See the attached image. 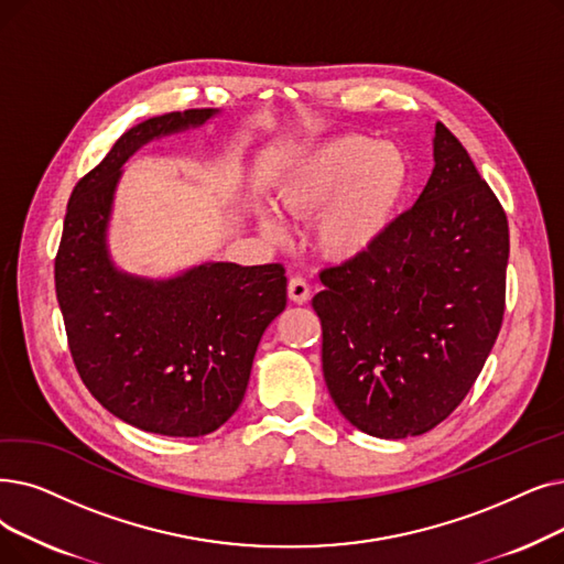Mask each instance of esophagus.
Instances as JSON below:
<instances>
[{
  "label": "esophagus",
  "mask_w": 564,
  "mask_h": 564,
  "mask_svg": "<svg viewBox=\"0 0 564 564\" xmlns=\"http://www.w3.org/2000/svg\"><path fill=\"white\" fill-rule=\"evenodd\" d=\"M288 297H290V302H295V304H306L311 300L308 283L304 279H300V276L290 279V283H288Z\"/></svg>",
  "instance_id": "1"
}]
</instances>
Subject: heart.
<instances>
[{
  "label": "heart",
  "mask_w": 564,
  "mask_h": 564,
  "mask_svg": "<svg viewBox=\"0 0 564 564\" xmlns=\"http://www.w3.org/2000/svg\"><path fill=\"white\" fill-rule=\"evenodd\" d=\"M408 182L410 165L397 144L340 135L288 163L274 184V198L292 216H315L311 247L317 256L350 264L384 239ZM260 228L272 237L281 232L269 212H260Z\"/></svg>",
  "instance_id": "heart-1"
}]
</instances>
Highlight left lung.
Segmentation results:
<instances>
[{"label":"left lung","instance_id":"8db88e82","mask_svg":"<svg viewBox=\"0 0 564 564\" xmlns=\"http://www.w3.org/2000/svg\"><path fill=\"white\" fill-rule=\"evenodd\" d=\"M433 173L378 247L321 272L329 394L359 431L401 440L437 426L465 399L505 313L509 228L465 147L433 131Z\"/></svg>","mask_w":564,"mask_h":564}]
</instances>
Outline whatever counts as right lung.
<instances>
[{
    "mask_svg": "<svg viewBox=\"0 0 564 564\" xmlns=\"http://www.w3.org/2000/svg\"><path fill=\"white\" fill-rule=\"evenodd\" d=\"M218 112H167L121 135L73 188L55 260L57 302L85 387L121 422L170 437H200L232 417L258 343L285 308L281 264L203 262L147 279L110 258L121 165L142 144L198 129Z\"/></svg>",
    "mask_w": 564,
    "mask_h": 564,
    "instance_id": "add662e5",
    "label": "right lung"
}]
</instances>
